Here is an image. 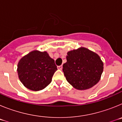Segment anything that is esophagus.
I'll list each match as a JSON object with an SVG mask.
<instances>
[{
  "mask_svg": "<svg viewBox=\"0 0 122 122\" xmlns=\"http://www.w3.org/2000/svg\"><path fill=\"white\" fill-rule=\"evenodd\" d=\"M57 68L59 69V70H62V65H60V66H58Z\"/></svg>",
  "mask_w": 122,
  "mask_h": 122,
  "instance_id": "obj_1",
  "label": "esophagus"
}]
</instances>
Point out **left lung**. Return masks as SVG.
Here are the masks:
<instances>
[{"label": "left lung", "instance_id": "obj_1", "mask_svg": "<svg viewBox=\"0 0 122 122\" xmlns=\"http://www.w3.org/2000/svg\"><path fill=\"white\" fill-rule=\"evenodd\" d=\"M66 60L63 71L66 81L75 89L87 90L100 80L103 63L94 52L81 47L68 52Z\"/></svg>", "mask_w": 122, "mask_h": 122}]
</instances>
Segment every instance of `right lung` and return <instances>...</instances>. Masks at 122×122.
<instances>
[{
  "instance_id": "obj_1",
  "label": "right lung",
  "mask_w": 122,
  "mask_h": 122,
  "mask_svg": "<svg viewBox=\"0 0 122 122\" xmlns=\"http://www.w3.org/2000/svg\"><path fill=\"white\" fill-rule=\"evenodd\" d=\"M57 68L46 51H33L18 62V77L25 87L33 91L43 90L51 82Z\"/></svg>"
}]
</instances>
